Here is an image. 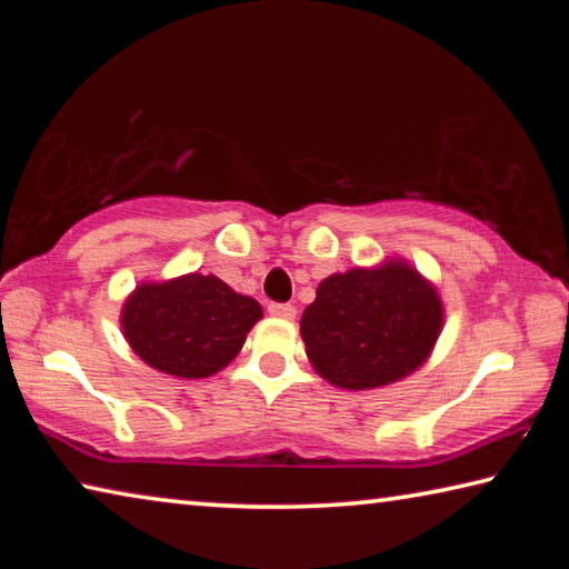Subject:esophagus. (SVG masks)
<instances>
[{
	"label": "esophagus",
	"instance_id": "1",
	"mask_svg": "<svg viewBox=\"0 0 569 569\" xmlns=\"http://www.w3.org/2000/svg\"><path fill=\"white\" fill-rule=\"evenodd\" d=\"M268 313L276 316V319L291 321V319H296V306H291V303H271V306H268Z\"/></svg>",
	"mask_w": 569,
	"mask_h": 569
}]
</instances>
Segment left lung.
I'll return each mask as SVG.
<instances>
[{
  "label": "left lung",
  "mask_w": 569,
  "mask_h": 569,
  "mask_svg": "<svg viewBox=\"0 0 569 569\" xmlns=\"http://www.w3.org/2000/svg\"><path fill=\"white\" fill-rule=\"evenodd\" d=\"M445 326L437 286L403 258L323 278L301 316L311 366L333 387L366 391L407 379Z\"/></svg>",
  "instance_id": "obj_1"
}]
</instances>
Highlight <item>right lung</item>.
<instances>
[{"label":"right lung","mask_w":569,"mask_h":569,"mask_svg":"<svg viewBox=\"0 0 569 569\" xmlns=\"http://www.w3.org/2000/svg\"><path fill=\"white\" fill-rule=\"evenodd\" d=\"M261 319L256 298L236 293L218 276L186 273L134 286L120 326L130 349L156 371L208 379L236 359Z\"/></svg>","instance_id":"1"}]
</instances>
